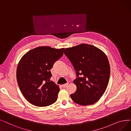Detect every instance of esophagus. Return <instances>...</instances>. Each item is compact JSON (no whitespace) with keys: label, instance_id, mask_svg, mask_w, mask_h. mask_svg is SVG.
<instances>
[{"label":"esophagus","instance_id":"esophagus-1","mask_svg":"<svg viewBox=\"0 0 131 131\" xmlns=\"http://www.w3.org/2000/svg\"><path fill=\"white\" fill-rule=\"evenodd\" d=\"M68 85H69V83H65V84H62V87H63V88H66L68 86Z\"/></svg>","mask_w":131,"mask_h":131}]
</instances>
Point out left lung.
Wrapping results in <instances>:
<instances>
[{
    "label": "left lung",
    "instance_id": "8db88e82",
    "mask_svg": "<svg viewBox=\"0 0 131 131\" xmlns=\"http://www.w3.org/2000/svg\"><path fill=\"white\" fill-rule=\"evenodd\" d=\"M64 53L76 72L73 82L77 90L71 94V99L82 105L96 103L104 93L109 81L110 65L105 54L87 44L66 48Z\"/></svg>",
    "mask_w": 131,
    "mask_h": 131
}]
</instances>
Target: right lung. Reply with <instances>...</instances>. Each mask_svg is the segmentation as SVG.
Masks as SVG:
<instances>
[{
	"label": "right lung",
	"instance_id": "1",
	"mask_svg": "<svg viewBox=\"0 0 131 131\" xmlns=\"http://www.w3.org/2000/svg\"><path fill=\"white\" fill-rule=\"evenodd\" d=\"M64 48L37 47L26 53L17 67L16 79L25 99L37 106H46L57 100L59 87L50 81V70L64 53Z\"/></svg>",
	"mask_w": 131,
	"mask_h": 131
}]
</instances>
